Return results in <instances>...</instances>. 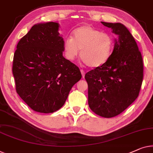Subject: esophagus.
Listing matches in <instances>:
<instances>
[{"mask_svg": "<svg viewBox=\"0 0 153 153\" xmlns=\"http://www.w3.org/2000/svg\"><path fill=\"white\" fill-rule=\"evenodd\" d=\"M81 72L82 76H83V78H84V76H85V72H84V70L83 69H81Z\"/></svg>", "mask_w": 153, "mask_h": 153, "instance_id": "esophagus-1", "label": "esophagus"}]
</instances>
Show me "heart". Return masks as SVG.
<instances>
[{
  "label": "heart",
  "instance_id": "heart-1",
  "mask_svg": "<svg viewBox=\"0 0 153 153\" xmlns=\"http://www.w3.org/2000/svg\"><path fill=\"white\" fill-rule=\"evenodd\" d=\"M114 48V40L108 33L92 27L83 25L74 30L72 38L64 41L65 56L74 60L80 52V57L86 65L91 68L100 67L108 61Z\"/></svg>",
  "mask_w": 153,
  "mask_h": 153
}]
</instances>
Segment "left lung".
<instances>
[{
    "mask_svg": "<svg viewBox=\"0 0 153 153\" xmlns=\"http://www.w3.org/2000/svg\"><path fill=\"white\" fill-rule=\"evenodd\" d=\"M118 35L108 61L85 75L88 105L95 114L110 118L135 101L143 76V59L134 37L123 24L101 22Z\"/></svg>",
    "mask_w": 153,
    "mask_h": 153,
    "instance_id": "1",
    "label": "left lung"
}]
</instances>
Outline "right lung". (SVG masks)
<instances>
[{"label": "right lung", "mask_w": 153, "mask_h": 153, "mask_svg": "<svg viewBox=\"0 0 153 153\" xmlns=\"http://www.w3.org/2000/svg\"><path fill=\"white\" fill-rule=\"evenodd\" d=\"M59 24L38 23L20 40L12 72L20 97L34 111L52 113L64 105L81 79L79 68L63 56Z\"/></svg>", "instance_id": "right-lung-1"}]
</instances>
